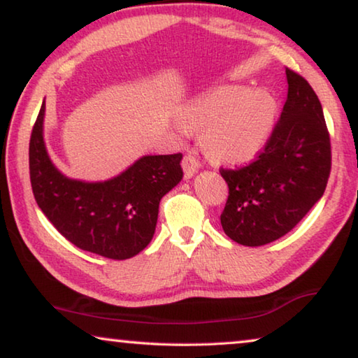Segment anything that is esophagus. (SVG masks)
I'll use <instances>...</instances> for the list:
<instances>
[{"label":"esophagus","instance_id":"obj_1","mask_svg":"<svg viewBox=\"0 0 358 358\" xmlns=\"http://www.w3.org/2000/svg\"><path fill=\"white\" fill-rule=\"evenodd\" d=\"M182 168H184V173L187 178H192L198 169H200V163H198L196 158L192 155V153H187L182 160Z\"/></svg>","mask_w":358,"mask_h":358}]
</instances>
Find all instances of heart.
<instances>
[{
    "label": "heart",
    "instance_id": "heart-1",
    "mask_svg": "<svg viewBox=\"0 0 358 358\" xmlns=\"http://www.w3.org/2000/svg\"><path fill=\"white\" fill-rule=\"evenodd\" d=\"M275 118V101L268 92L243 86H222L184 112V122L203 129L201 144L213 160L243 163L266 144Z\"/></svg>",
    "mask_w": 358,
    "mask_h": 358
}]
</instances>
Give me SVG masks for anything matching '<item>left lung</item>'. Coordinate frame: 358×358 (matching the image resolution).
Wrapping results in <instances>:
<instances>
[{"instance_id": "obj_1", "label": "left lung", "mask_w": 358, "mask_h": 358, "mask_svg": "<svg viewBox=\"0 0 358 358\" xmlns=\"http://www.w3.org/2000/svg\"><path fill=\"white\" fill-rule=\"evenodd\" d=\"M288 97L262 153L238 169H222L229 198L225 235L243 246L271 243L296 227L320 200L331 171V144L312 86L287 69Z\"/></svg>"}]
</instances>
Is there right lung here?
<instances>
[{
  "instance_id": "right-lung-1",
  "label": "right lung",
  "mask_w": 358,
  "mask_h": 358,
  "mask_svg": "<svg viewBox=\"0 0 358 358\" xmlns=\"http://www.w3.org/2000/svg\"><path fill=\"white\" fill-rule=\"evenodd\" d=\"M45 102L31 129L29 163L35 200L70 243L108 259H129L153 238L160 200L182 179V153L145 155L103 182L70 179L43 139Z\"/></svg>"
}]
</instances>
